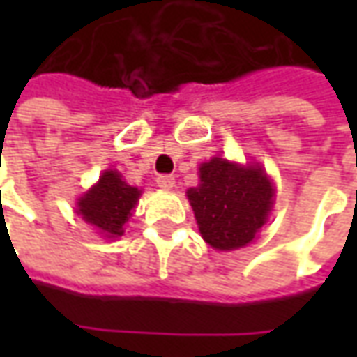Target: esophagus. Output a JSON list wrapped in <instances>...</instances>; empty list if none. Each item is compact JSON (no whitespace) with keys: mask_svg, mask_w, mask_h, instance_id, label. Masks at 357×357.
Returning a JSON list of instances; mask_svg holds the SVG:
<instances>
[{"mask_svg":"<svg viewBox=\"0 0 357 357\" xmlns=\"http://www.w3.org/2000/svg\"><path fill=\"white\" fill-rule=\"evenodd\" d=\"M156 183H158V187H162V189H172V187L176 185V179H174V176L164 174V176L156 178Z\"/></svg>","mask_w":357,"mask_h":357,"instance_id":"34e87169","label":"esophagus"}]
</instances>
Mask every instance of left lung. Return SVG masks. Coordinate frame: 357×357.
<instances>
[{"instance_id": "left-lung-1", "label": "left lung", "mask_w": 357, "mask_h": 357, "mask_svg": "<svg viewBox=\"0 0 357 357\" xmlns=\"http://www.w3.org/2000/svg\"><path fill=\"white\" fill-rule=\"evenodd\" d=\"M202 239L210 247L233 250L248 245L266 224L273 187L262 168H241L225 158L201 166V183L187 191Z\"/></svg>"}]
</instances>
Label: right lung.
Listing matches in <instances>:
<instances>
[{
  "instance_id": "1",
  "label": "right lung",
  "mask_w": 357,
  "mask_h": 357,
  "mask_svg": "<svg viewBox=\"0 0 357 357\" xmlns=\"http://www.w3.org/2000/svg\"><path fill=\"white\" fill-rule=\"evenodd\" d=\"M139 195L141 191L128 185L118 172L109 170L78 202V212L88 224L107 233V237H120Z\"/></svg>"
}]
</instances>
